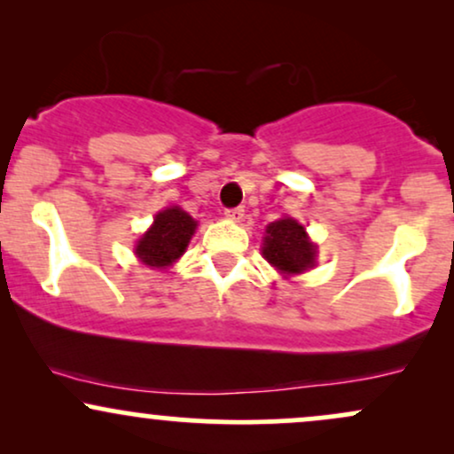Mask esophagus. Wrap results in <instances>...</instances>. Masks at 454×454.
<instances>
[{
    "label": "esophagus",
    "instance_id": "34e87169",
    "mask_svg": "<svg viewBox=\"0 0 454 454\" xmlns=\"http://www.w3.org/2000/svg\"><path fill=\"white\" fill-rule=\"evenodd\" d=\"M223 215H226L228 220H232V222H241L243 215H245V209H243V207H234V209L223 211Z\"/></svg>",
    "mask_w": 454,
    "mask_h": 454
}]
</instances>
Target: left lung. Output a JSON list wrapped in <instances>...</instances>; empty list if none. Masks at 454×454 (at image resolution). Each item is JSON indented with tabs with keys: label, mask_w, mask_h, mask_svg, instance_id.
<instances>
[{
	"label": "left lung",
	"mask_w": 454,
	"mask_h": 454,
	"mask_svg": "<svg viewBox=\"0 0 454 454\" xmlns=\"http://www.w3.org/2000/svg\"><path fill=\"white\" fill-rule=\"evenodd\" d=\"M262 254L286 275L301 273L316 262V247L307 241L305 228L290 217L269 223Z\"/></svg>",
	"instance_id": "obj_1"
}]
</instances>
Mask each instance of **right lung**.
Listing matches in <instances>:
<instances>
[{
    "label": "right lung",
    "mask_w": 454,
    "mask_h": 454,
    "mask_svg": "<svg viewBox=\"0 0 454 454\" xmlns=\"http://www.w3.org/2000/svg\"><path fill=\"white\" fill-rule=\"evenodd\" d=\"M196 222L179 207L166 209L155 215L151 231L137 245L138 258L149 267H166L184 256Z\"/></svg>",
    "instance_id": "1"
}]
</instances>
